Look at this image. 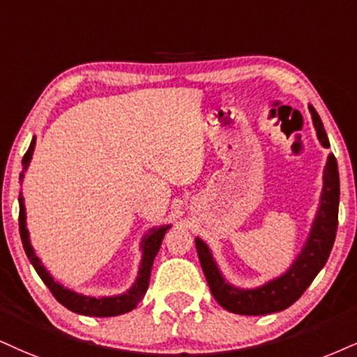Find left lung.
I'll use <instances>...</instances> for the list:
<instances>
[{"mask_svg":"<svg viewBox=\"0 0 357 357\" xmlns=\"http://www.w3.org/2000/svg\"><path fill=\"white\" fill-rule=\"evenodd\" d=\"M310 112L313 117L316 135H318L321 145L328 149L329 140L326 130H324L323 122L313 105H310ZM337 210H340V172H337L336 157L329 153L326 167H324L319 208L316 212L313 227H311L310 236H307L301 253L298 255V258L294 259L284 275L255 289H240L227 283L208 246L204 240L195 238L202 270L205 273L206 283H208L210 291L218 301V305L235 314L259 316L278 313L300 300L311 281L326 265L334 238H336Z\"/></svg>","mask_w":357,"mask_h":357,"instance_id":"8db88e82","label":"left lung"}]
</instances>
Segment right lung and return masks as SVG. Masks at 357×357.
<instances>
[{
  "label": "right lung",
  "mask_w": 357,
  "mask_h": 357,
  "mask_svg": "<svg viewBox=\"0 0 357 357\" xmlns=\"http://www.w3.org/2000/svg\"><path fill=\"white\" fill-rule=\"evenodd\" d=\"M34 144H36V137H33V140H31L28 152H26L23 157V174L20 175L21 180H23L24 170L28 169L31 157H33ZM17 200H20V235H21V241H23L26 257L29 258L31 265L34 266V270H36L39 278L44 281V284L50 288L52 296H54L61 305L68 307V310H71L73 313L84 314V316H96V318H107V316H119V314L129 313V311H132L139 305L140 300L144 298V294L147 293L153 259H155V255L158 253V250H160L162 240H164L165 231L169 230L170 225L152 228V230L149 231V235L144 236L142 243H140V248H142V261H140L139 275L129 291H126L124 294H117V296H102V298L84 296V294L74 293L71 289L64 288L63 284L56 283L54 278L50 275V271L41 265V259L36 257V253H34L33 246H31V241H29V233H28V228H26L24 199L21 193Z\"/></svg>",
  "instance_id": "add662e5"
}]
</instances>
